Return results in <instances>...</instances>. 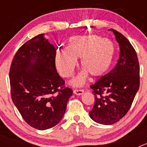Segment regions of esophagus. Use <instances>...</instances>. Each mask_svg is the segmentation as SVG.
I'll list each match as a JSON object with an SVG mask.
<instances>
[{
    "instance_id": "esophagus-1",
    "label": "esophagus",
    "mask_w": 147,
    "mask_h": 147,
    "mask_svg": "<svg viewBox=\"0 0 147 147\" xmlns=\"http://www.w3.org/2000/svg\"><path fill=\"white\" fill-rule=\"evenodd\" d=\"M74 93L76 95H82L84 93V90L82 89H75L74 90Z\"/></svg>"
}]
</instances>
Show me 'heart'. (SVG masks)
<instances>
[{
  "mask_svg": "<svg viewBox=\"0 0 147 147\" xmlns=\"http://www.w3.org/2000/svg\"><path fill=\"white\" fill-rule=\"evenodd\" d=\"M115 47L108 39H102L97 35L75 36L69 39L67 49L57 51L56 67L63 77H71L76 65V59L80 58L83 71L72 82L74 85H82L88 74L93 77L103 75L113 61Z\"/></svg>",
  "mask_w": 147,
  "mask_h": 147,
  "instance_id": "heart-1",
  "label": "heart"
}]
</instances>
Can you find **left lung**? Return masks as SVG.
<instances>
[{
    "mask_svg": "<svg viewBox=\"0 0 147 147\" xmlns=\"http://www.w3.org/2000/svg\"><path fill=\"white\" fill-rule=\"evenodd\" d=\"M110 30L119 44L117 63L90 86L95 96L90 116L94 121L105 125L119 121L127 113L140 85V66L136 50L124 35Z\"/></svg>",
    "mask_w": 147,
    "mask_h": 147,
    "instance_id": "obj_1",
    "label": "left lung"
}]
</instances>
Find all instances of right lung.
I'll list each match as a JSON object with an SVG mask.
<instances>
[{
	"mask_svg": "<svg viewBox=\"0 0 147 147\" xmlns=\"http://www.w3.org/2000/svg\"><path fill=\"white\" fill-rule=\"evenodd\" d=\"M55 54L54 45L38 34L20 46L10 66L13 103L23 120L40 130L60 121L73 93L57 71Z\"/></svg>",
	"mask_w": 147,
	"mask_h": 147,
	"instance_id": "right-lung-1",
	"label": "right lung"
}]
</instances>
